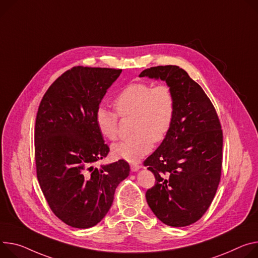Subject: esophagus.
Masks as SVG:
<instances>
[{"label":"esophagus","instance_id":"34e87169","mask_svg":"<svg viewBox=\"0 0 258 258\" xmlns=\"http://www.w3.org/2000/svg\"><path fill=\"white\" fill-rule=\"evenodd\" d=\"M140 169H141V166H139L138 163H132V165H131L132 172H138Z\"/></svg>","mask_w":258,"mask_h":258}]
</instances>
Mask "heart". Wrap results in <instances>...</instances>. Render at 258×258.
I'll use <instances>...</instances> for the list:
<instances>
[{"instance_id":"b5f03b06","label":"heart","mask_w":258,"mask_h":258,"mask_svg":"<svg viewBox=\"0 0 258 258\" xmlns=\"http://www.w3.org/2000/svg\"><path fill=\"white\" fill-rule=\"evenodd\" d=\"M121 117L135 118V136L131 141L112 146L115 157L136 162L148 154L153 142H160L171 130L175 114V97L168 85L153 87L147 82L125 85L114 100ZM96 123L101 134L115 141L118 137V116L104 106L96 111Z\"/></svg>"}]
</instances>
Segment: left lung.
Masks as SVG:
<instances>
[{
  "instance_id": "8db88e82",
  "label": "left lung",
  "mask_w": 258,
  "mask_h": 258,
  "mask_svg": "<svg viewBox=\"0 0 258 258\" xmlns=\"http://www.w3.org/2000/svg\"><path fill=\"white\" fill-rule=\"evenodd\" d=\"M139 76L165 81L175 97L171 130L144 161L156 180L147 204L165 224L190 225L206 213L220 181L219 118L203 88L178 66L153 67Z\"/></svg>"
}]
</instances>
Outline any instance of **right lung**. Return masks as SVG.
I'll return each mask as SVG.
<instances>
[{"label": "right lung", "instance_id": "1", "mask_svg": "<svg viewBox=\"0 0 258 258\" xmlns=\"http://www.w3.org/2000/svg\"><path fill=\"white\" fill-rule=\"evenodd\" d=\"M121 71L74 67L52 83L38 109V181L52 212L72 227L98 224L112 206L116 187L130 175L123 159L95 168L110 151L96 111Z\"/></svg>", "mask_w": 258, "mask_h": 258}]
</instances>
